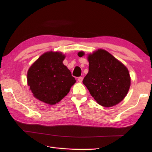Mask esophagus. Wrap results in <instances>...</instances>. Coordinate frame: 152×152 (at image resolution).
Returning a JSON list of instances; mask_svg holds the SVG:
<instances>
[{
    "mask_svg": "<svg viewBox=\"0 0 152 152\" xmlns=\"http://www.w3.org/2000/svg\"><path fill=\"white\" fill-rule=\"evenodd\" d=\"M78 81L79 82H82V81H83V77H78Z\"/></svg>",
    "mask_w": 152,
    "mask_h": 152,
    "instance_id": "esophagus-1",
    "label": "esophagus"
}]
</instances>
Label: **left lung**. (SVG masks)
Listing matches in <instances>:
<instances>
[{
	"label": "left lung",
	"mask_w": 152,
	"mask_h": 152,
	"mask_svg": "<svg viewBox=\"0 0 152 152\" xmlns=\"http://www.w3.org/2000/svg\"><path fill=\"white\" fill-rule=\"evenodd\" d=\"M83 52L78 56L82 57ZM89 72L83 80L90 94L100 105L111 107L127 94L131 79L127 68L104 50L88 56Z\"/></svg>",
	"instance_id": "1"
}]
</instances>
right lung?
<instances>
[{
	"label": "right lung",
	"instance_id": "add662e5",
	"mask_svg": "<svg viewBox=\"0 0 152 152\" xmlns=\"http://www.w3.org/2000/svg\"><path fill=\"white\" fill-rule=\"evenodd\" d=\"M59 52H47L38 58L27 72V83L33 95L40 101L56 104L65 96L76 80L63 61Z\"/></svg>",
	"mask_w": 152,
	"mask_h": 152
}]
</instances>
